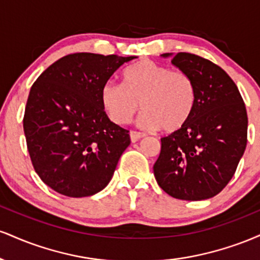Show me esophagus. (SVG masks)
Returning <instances> with one entry per match:
<instances>
[{
  "label": "esophagus",
  "instance_id": "esophagus-1",
  "mask_svg": "<svg viewBox=\"0 0 260 260\" xmlns=\"http://www.w3.org/2000/svg\"><path fill=\"white\" fill-rule=\"evenodd\" d=\"M129 137H131V140H132V142H137V140L142 139L143 137H145V134L140 133V132H136V131H131Z\"/></svg>",
  "mask_w": 260,
  "mask_h": 260
}]
</instances>
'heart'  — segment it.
<instances>
[{
	"mask_svg": "<svg viewBox=\"0 0 260 260\" xmlns=\"http://www.w3.org/2000/svg\"><path fill=\"white\" fill-rule=\"evenodd\" d=\"M123 85L107 82L101 89V104L106 115L117 124H126L138 111L142 128L181 129L192 116L196 86L183 71H171L150 59L128 67L122 74Z\"/></svg>",
	"mask_w": 260,
	"mask_h": 260,
	"instance_id": "b5f03b06",
	"label": "heart"
}]
</instances>
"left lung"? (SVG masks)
<instances>
[{"mask_svg":"<svg viewBox=\"0 0 260 260\" xmlns=\"http://www.w3.org/2000/svg\"><path fill=\"white\" fill-rule=\"evenodd\" d=\"M171 63L192 78L196 105L181 129L161 138L154 176L174 198L209 199L226 187L246 150V106L234 80L209 59L178 52Z\"/></svg>","mask_w":260,"mask_h":260,"instance_id":"1","label":"left lung"}]
</instances>
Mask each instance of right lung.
<instances>
[{"instance_id":"obj_1","label":"right lung","mask_w":260,"mask_h":260,"mask_svg":"<svg viewBox=\"0 0 260 260\" xmlns=\"http://www.w3.org/2000/svg\"><path fill=\"white\" fill-rule=\"evenodd\" d=\"M134 58L72 53L32 84L23 118L26 147L35 172L59 194L89 197L111 181L131 139L107 117L101 89Z\"/></svg>"}]
</instances>
